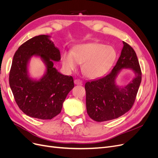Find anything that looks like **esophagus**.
I'll list each match as a JSON object with an SVG mask.
<instances>
[{
    "label": "esophagus",
    "instance_id": "obj_1",
    "mask_svg": "<svg viewBox=\"0 0 158 158\" xmlns=\"http://www.w3.org/2000/svg\"><path fill=\"white\" fill-rule=\"evenodd\" d=\"M74 84L76 85H82V81L78 80V79H76L74 80Z\"/></svg>",
    "mask_w": 158,
    "mask_h": 158
}]
</instances>
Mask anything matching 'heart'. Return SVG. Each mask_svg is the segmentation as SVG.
Returning a JSON list of instances; mask_svg holds the SVG:
<instances>
[{
    "label": "heart",
    "mask_w": 158,
    "mask_h": 158,
    "mask_svg": "<svg viewBox=\"0 0 158 158\" xmlns=\"http://www.w3.org/2000/svg\"><path fill=\"white\" fill-rule=\"evenodd\" d=\"M116 58L117 51L113 47L89 43L76 46L73 52H63L61 61L68 71L76 70L79 63H82L84 74L89 78H96L107 73Z\"/></svg>",
    "instance_id": "obj_1"
}]
</instances>
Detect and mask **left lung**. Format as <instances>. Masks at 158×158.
Instances as JSON below:
<instances>
[{
    "label": "left lung",
    "mask_w": 158,
    "mask_h": 158,
    "mask_svg": "<svg viewBox=\"0 0 158 158\" xmlns=\"http://www.w3.org/2000/svg\"><path fill=\"white\" fill-rule=\"evenodd\" d=\"M112 70L98 80L85 84L87 113L97 122L113 120L130 110L136 99L142 80V73L136 52L127 43ZM123 68L132 69L135 73L132 81L126 86L119 87L116 83L119 73Z\"/></svg>",
    "instance_id": "left-lung-1"
}]
</instances>
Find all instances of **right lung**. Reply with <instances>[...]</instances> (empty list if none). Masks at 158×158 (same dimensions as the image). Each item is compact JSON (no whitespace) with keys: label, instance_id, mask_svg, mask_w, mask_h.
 <instances>
[{"label":"right lung","instance_id":"obj_1","mask_svg":"<svg viewBox=\"0 0 158 158\" xmlns=\"http://www.w3.org/2000/svg\"><path fill=\"white\" fill-rule=\"evenodd\" d=\"M50 37L35 36L20 46L14 55L9 74V84L19 108L27 116L43 120L60 113L66 96L74 86L71 76L62 74L54 67L53 61L59 62L60 54ZM33 56L40 57L46 66L39 80L31 79L28 72Z\"/></svg>","mask_w":158,"mask_h":158}]
</instances>
